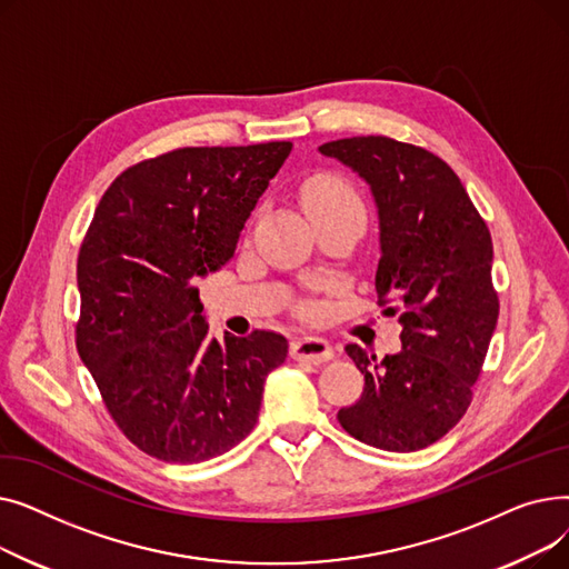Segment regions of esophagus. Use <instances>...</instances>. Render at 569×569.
I'll return each instance as SVG.
<instances>
[{
	"label": "esophagus",
	"mask_w": 569,
	"mask_h": 569,
	"mask_svg": "<svg viewBox=\"0 0 569 569\" xmlns=\"http://www.w3.org/2000/svg\"><path fill=\"white\" fill-rule=\"evenodd\" d=\"M290 355L297 362H309V365H322L332 360V346L325 339L318 337H297L290 341Z\"/></svg>",
	"instance_id": "1"
}]
</instances>
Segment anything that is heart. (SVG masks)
I'll return each mask as SVG.
<instances>
[{
    "label": "heart",
    "instance_id": "b5f03b06",
    "mask_svg": "<svg viewBox=\"0 0 569 569\" xmlns=\"http://www.w3.org/2000/svg\"><path fill=\"white\" fill-rule=\"evenodd\" d=\"M305 204L311 217L320 214H355L367 219V204L357 189L337 174H320L305 184Z\"/></svg>",
    "mask_w": 569,
    "mask_h": 569
}]
</instances>
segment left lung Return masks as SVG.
Returning a JSON list of instances; mask_svg holds the SVG:
<instances>
[{
	"label": "left lung",
	"instance_id": "obj_1",
	"mask_svg": "<svg viewBox=\"0 0 569 569\" xmlns=\"http://www.w3.org/2000/svg\"><path fill=\"white\" fill-rule=\"evenodd\" d=\"M320 152L360 172L373 191L378 305L403 325V348L380 362L346 346L365 392L339 410V425L387 452L422 450L466 415L496 330L491 232L457 172L425 147L355 136Z\"/></svg>",
	"mask_w": 569,
	"mask_h": 569
}]
</instances>
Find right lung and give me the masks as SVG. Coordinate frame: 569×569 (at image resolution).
<instances>
[{
    "label": "right lung",
    "mask_w": 569,
    "mask_h": 569,
    "mask_svg": "<svg viewBox=\"0 0 569 569\" xmlns=\"http://www.w3.org/2000/svg\"><path fill=\"white\" fill-rule=\"evenodd\" d=\"M292 142L182 147L119 174L78 253L76 348L138 450L166 463L226 455L258 422L279 332L209 337L196 279L232 258Z\"/></svg>",
    "instance_id": "right-lung-1"
}]
</instances>
